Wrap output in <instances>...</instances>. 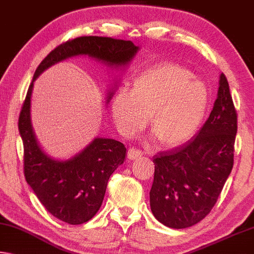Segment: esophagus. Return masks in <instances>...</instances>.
<instances>
[{"label": "esophagus", "mask_w": 254, "mask_h": 254, "mask_svg": "<svg viewBox=\"0 0 254 254\" xmlns=\"http://www.w3.org/2000/svg\"><path fill=\"white\" fill-rule=\"evenodd\" d=\"M142 155H143V152L138 149H136V147H130V149L128 150V153H127L128 159H130V160L138 159L142 157Z\"/></svg>", "instance_id": "1"}]
</instances>
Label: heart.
Returning a JSON list of instances; mask_svg holds the SVG:
<instances>
[{
  "mask_svg": "<svg viewBox=\"0 0 254 254\" xmlns=\"http://www.w3.org/2000/svg\"><path fill=\"white\" fill-rule=\"evenodd\" d=\"M184 65L160 64L132 81L131 92L120 89L111 103L114 119L125 135L142 129L151 115V129L163 145H178L193 137L210 103L204 81Z\"/></svg>",
  "mask_w": 254,
  "mask_h": 254,
  "instance_id": "obj_1",
  "label": "heart"
}]
</instances>
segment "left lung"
<instances>
[{
  "label": "left lung",
  "instance_id": "8db88e82",
  "mask_svg": "<svg viewBox=\"0 0 254 254\" xmlns=\"http://www.w3.org/2000/svg\"><path fill=\"white\" fill-rule=\"evenodd\" d=\"M236 132L237 114L221 73L217 100L200 131L184 145L153 158L150 205L158 221L187 228L211 211L233 169Z\"/></svg>",
  "mask_w": 254,
  "mask_h": 254
}]
</instances>
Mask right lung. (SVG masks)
Returning <instances> with one entry per match:
<instances>
[{"label": "right lung", "mask_w": 254, "mask_h": 254, "mask_svg": "<svg viewBox=\"0 0 254 254\" xmlns=\"http://www.w3.org/2000/svg\"><path fill=\"white\" fill-rule=\"evenodd\" d=\"M138 50L130 41L77 37L51 51L34 73L18 123L23 143V171L27 183L45 209L67 224H84L99 211L109 178L125 161L126 147L116 139L96 137L68 160H58L45 153L30 120L34 81L51 65L77 56H87L109 68L122 70L129 64ZM112 94L114 91L109 92L107 103Z\"/></svg>", "instance_id": "add662e5"}]
</instances>
